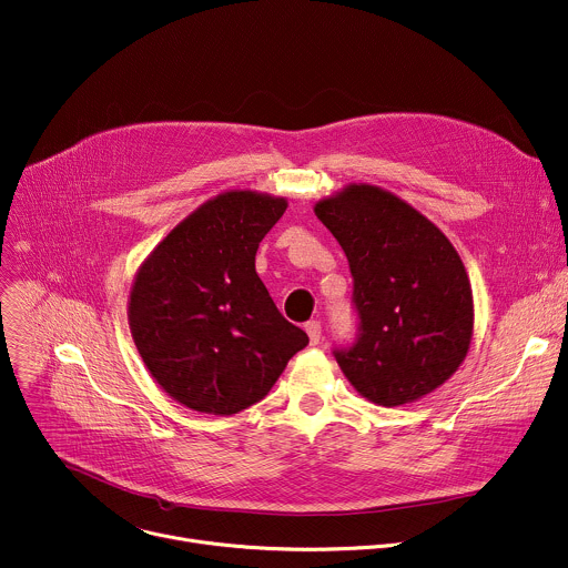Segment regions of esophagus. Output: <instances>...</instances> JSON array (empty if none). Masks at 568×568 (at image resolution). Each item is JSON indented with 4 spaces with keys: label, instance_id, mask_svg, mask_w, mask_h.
Instances as JSON below:
<instances>
[{
    "label": "esophagus",
    "instance_id": "34e87169",
    "mask_svg": "<svg viewBox=\"0 0 568 568\" xmlns=\"http://www.w3.org/2000/svg\"><path fill=\"white\" fill-rule=\"evenodd\" d=\"M305 333H307V337H311L313 346H317L322 342V324L320 322H307Z\"/></svg>",
    "mask_w": 568,
    "mask_h": 568
}]
</instances>
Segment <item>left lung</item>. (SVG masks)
Listing matches in <instances>:
<instances>
[{
  "mask_svg": "<svg viewBox=\"0 0 568 568\" xmlns=\"http://www.w3.org/2000/svg\"><path fill=\"white\" fill-rule=\"evenodd\" d=\"M346 253L357 337L333 351L348 383L394 407L444 385L474 333L471 283L448 237L376 185H348L315 205Z\"/></svg>",
  "mask_w": 568,
  "mask_h": 568,
  "instance_id": "obj_1",
  "label": "left lung"
}]
</instances>
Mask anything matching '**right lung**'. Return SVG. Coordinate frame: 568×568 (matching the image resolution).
Listing matches in <instances>:
<instances>
[{
    "label": "right lung",
    "mask_w": 568,
    "mask_h": 568,
    "mask_svg": "<svg viewBox=\"0 0 568 568\" xmlns=\"http://www.w3.org/2000/svg\"><path fill=\"white\" fill-rule=\"evenodd\" d=\"M287 201L224 192L185 217L135 274L129 326L142 363L179 403L235 415L270 394L307 344L255 274V251Z\"/></svg>",
    "instance_id": "obj_1"
}]
</instances>
